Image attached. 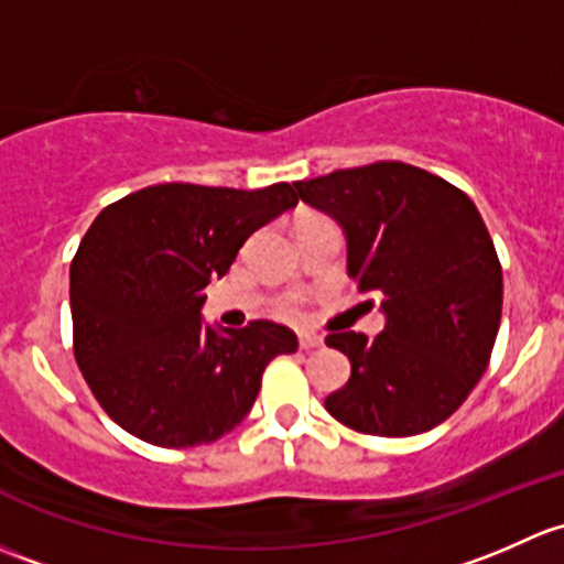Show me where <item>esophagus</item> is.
I'll return each instance as SVG.
<instances>
[{
	"label": "esophagus",
	"instance_id": "1",
	"mask_svg": "<svg viewBox=\"0 0 564 564\" xmlns=\"http://www.w3.org/2000/svg\"><path fill=\"white\" fill-rule=\"evenodd\" d=\"M299 345H301V350L310 352V350H317V347L323 345V339L317 334H301L299 336Z\"/></svg>",
	"mask_w": 564,
	"mask_h": 564
}]
</instances>
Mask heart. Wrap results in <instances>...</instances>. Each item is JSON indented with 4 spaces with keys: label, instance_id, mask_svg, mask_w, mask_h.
<instances>
[{
    "label": "heart",
    "instance_id": "obj_1",
    "mask_svg": "<svg viewBox=\"0 0 564 564\" xmlns=\"http://www.w3.org/2000/svg\"><path fill=\"white\" fill-rule=\"evenodd\" d=\"M280 312H282V315H288V317H295V315H299V301H295V299L282 301Z\"/></svg>",
    "mask_w": 564,
    "mask_h": 564
}]
</instances>
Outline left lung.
<instances>
[{
  "instance_id": "obj_1",
  "label": "left lung",
  "mask_w": 564,
  "mask_h": 564,
  "mask_svg": "<svg viewBox=\"0 0 564 564\" xmlns=\"http://www.w3.org/2000/svg\"><path fill=\"white\" fill-rule=\"evenodd\" d=\"M293 187L345 228L350 280L386 312L375 339L325 336L350 358V380L325 410L375 437L429 432L478 386L502 317V265L478 208L445 178L397 160Z\"/></svg>"
}]
</instances>
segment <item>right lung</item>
<instances>
[{
  "mask_svg": "<svg viewBox=\"0 0 564 564\" xmlns=\"http://www.w3.org/2000/svg\"><path fill=\"white\" fill-rule=\"evenodd\" d=\"M299 203L263 189L154 184L110 203L69 265L73 352L100 408L160 448H193L236 429L271 358L299 350L290 328L203 325V288L243 241Z\"/></svg>",
  "mask_w": 564,
  "mask_h": 564,
  "instance_id": "right-lung-1",
  "label": "right lung"
}]
</instances>
